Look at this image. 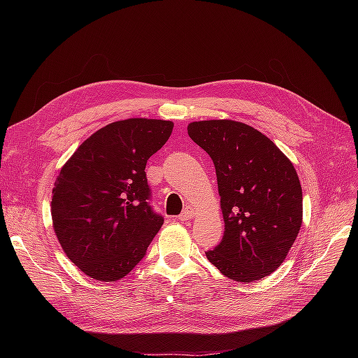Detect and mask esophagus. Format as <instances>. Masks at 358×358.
Here are the masks:
<instances>
[{"label": "esophagus", "instance_id": "1", "mask_svg": "<svg viewBox=\"0 0 358 358\" xmlns=\"http://www.w3.org/2000/svg\"><path fill=\"white\" fill-rule=\"evenodd\" d=\"M192 216H194V210L192 209H185L179 215V221H189Z\"/></svg>", "mask_w": 358, "mask_h": 358}]
</instances>
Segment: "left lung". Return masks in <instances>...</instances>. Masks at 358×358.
<instances>
[{"label": "left lung", "mask_w": 358, "mask_h": 358, "mask_svg": "<svg viewBox=\"0 0 358 358\" xmlns=\"http://www.w3.org/2000/svg\"><path fill=\"white\" fill-rule=\"evenodd\" d=\"M188 134L213 161L225 224L221 243L206 257L237 282L273 273L301 227L292 162L258 129L230 119L191 122Z\"/></svg>", "instance_id": "1"}]
</instances>
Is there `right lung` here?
<instances>
[{"mask_svg": "<svg viewBox=\"0 0 358 358\" xmlns=\"http://www.w3.org/2000/svg\"><path fill=\"white\" fill-rule=\"evenodd\" d=\"M171 121L131 117L100 128L64 164L52 189L53 230L82 272L115 282L142 262L164 218L149 204L146 162Z\"/></svg>", "mask_w": 358, "mask_h": 358, "instance_id": "add662e5", "label": "right lung"}]
</instances>
